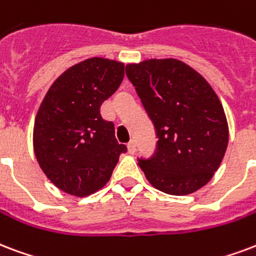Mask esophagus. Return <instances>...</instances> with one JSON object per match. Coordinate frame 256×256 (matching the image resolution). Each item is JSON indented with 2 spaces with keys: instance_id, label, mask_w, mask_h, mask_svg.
<instances>
[{
  "instance_id": "34e87169",
  "label": "esophagus",
  "mask_w": 256,
  "mask_h": 256,
  "mask_svg": "<svg viewBox=\"0 0 256 256\" xmlns=\"http://www.w3.org/2000/svg\"><path fill=\"white\" fill-rule=\"evenodd\" d=\"M128 153H130V154L136 153V141H130V142H128Z\"/></svg>"
}]
</instances>
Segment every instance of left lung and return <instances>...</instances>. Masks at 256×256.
Returning <instances> with one entry per match:
<instances>
[{
    "label": "left lung",
    "instance_id": "obj_1",
    "mask_svg": "<svg viewBox=\"0 0 256 256\" xmlns=\"http://www.w3.org/2000/svg\"><path fill=\"white\" fill-rule=\"evenodd\" d=\"M158 138L154 154L138 165L154 188L174 196L196 192L212 178L228 145L223 106L198 72L176 58L128 64Z\"/></svg>",
    "mask_w": 256,
    "mask_h": 256
}]
</instances>
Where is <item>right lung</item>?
I'll use <instances>...</instances> for the list:
<instances>
[{"mask_svg": "<svg viewBox=\"0 0 256 256\" xmlns=\"http://www.w3.org/2000/svg\"><path fill=\"white\" fill-rule=\"evenodd\" d=\"M124 64L87 58L58 76L37 111L33 148L46 176L63 192L84 198L108 182L128 148L100 106L118 90Z\"/></svg>", "mask_w": 256, "mask_h": 256, "instance_id": "right-lung-1", "label": "right lung"}]
</instances>
